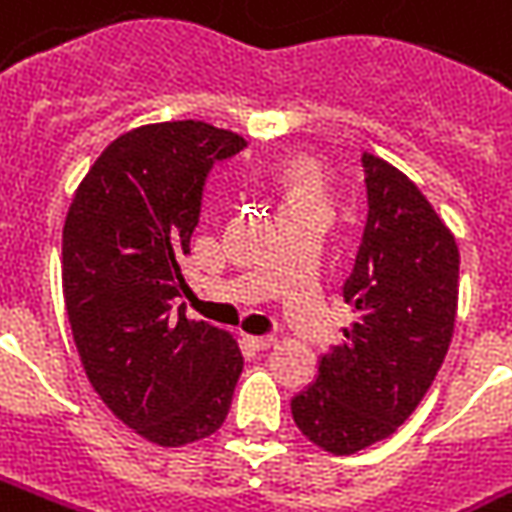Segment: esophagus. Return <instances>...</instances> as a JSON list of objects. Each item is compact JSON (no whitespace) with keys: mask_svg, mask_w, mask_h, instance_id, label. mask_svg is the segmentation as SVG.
I'll return each mask as SVG.
<instances>
[{"mask_svg":"<svg viewBox=\"0 0 512 512\" xmlns=\"http://www.w3.org/2000/svg\"><path fill=\"white\" fill-rule=\"evenodd\" d=\"M246 343L255 346V349H268V346L277 343V338H274V335H246Z\"/></svg>","mask_w":512,"mask_h":512,"instance_id":"esophagus-1","label":"esophagus"}]
</instances>
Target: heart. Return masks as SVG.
<instances>
[{
    "mask_svg": "<svg viewBox=\"0 0 512 512\" xmlns=\"http://www.w3.org/2000/svg\"><path fill=\"white\" fill-rule=\"evenodd\" d=\"M282 207L310 205V202H324V188L318 177L316 166L310 163H293L282 171Z\"/></svg>",
    "mask_w": 512,
    "mask_h": 512,
    "instance_id": "obj_1",
    "label": "heart"
}]
</instances>
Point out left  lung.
<instances>
[{"instance_id":"left-lung-1","label":"left lung","mask_w":512,"mask_h":512,"mask_svg":"<svg viewBox=\"0 0 512 512\" xmlns=\"http://www.w3.org/2000/svg\"><path fill=\"white\" fill-rule=\"evenodd\" d=\"M363 171L368 221L343 282L357 321L291 402L296 427L330 455H355L405 424L449 352L457 316L452 230L388 160L366 152Z\"/></svg>"}]
</instances>
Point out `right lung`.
Instances as JSON below:
<instances>
[{
  "mask_svg": "<svg viewBox=\"0 0 512 512\" xmlns=\"http://www.w3.org/2000/svg\"><path fill=\"white\" fill-rule=\"evenodd\" d=\"M244 146L194 119L135 127L96 157L66 213L63 296L82 368L113 416L157 446L219 430L244 371L230 332L174 310L207 171Z\"/></svg>",
  "mask_w": 512,
  "mask_h": 512,
  "instance_id": "add662e5",
  "label": "right lung"
}]
</instances>
